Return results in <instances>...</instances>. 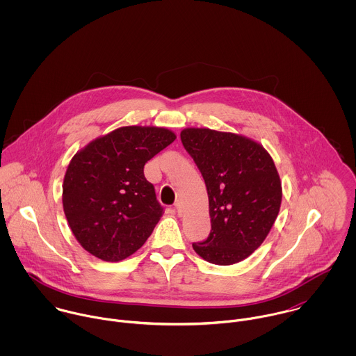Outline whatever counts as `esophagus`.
<instances>
[{"label":"esophagus","instance_id":"1","mask_svg":"<svg viewBox=\"0 0 356 356\" xmlns=\"http://www.w3.org/2000/svg\"><path fill=\"white\" fill-rule=\"evenodd\" d=\"M175 211H177L178 215H182V204H181V202L175 203Z\"/></svg>","mask_w":356,"mask_h":356}]
</instances>
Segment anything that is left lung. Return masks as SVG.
Here are the masks:
<instances>
[{
  "label": "left lung",
  "mask_w": 356,
  "mask_h": 356,
  "mask_svg": "<svg viewBox=\"0 0 356 356\" xmlns=\"http://www.w3.org/2000/svg\"><path fill=\"white\" fill-rule=\"evenodd\" d=\"M181 140L202 171L209 204L211 233L193 250L219 266L247 259L266 240L282 202L273 157L236 133L188 127Z\"/></svg>",
  "instance_id": "1"
}]
</instances>
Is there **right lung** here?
Masks as SVG:
<instances>
[{"label": "right lung", "instance_id": "obj_1", "mask_svg": "<svg viewBox=\"0 0 356 356\" xmlns=\"http://www.w3.org/2000/svg\"><path fill=\"white\" fill-rule=\"evenodd\" d=\"M175 138L165 127L123 126L74 154L61 199L83 250L104 261H120L145 244L163 208L144 165Z\"/></svg>", "mask_w": 356, "mask_h": 356}]
</instances>
